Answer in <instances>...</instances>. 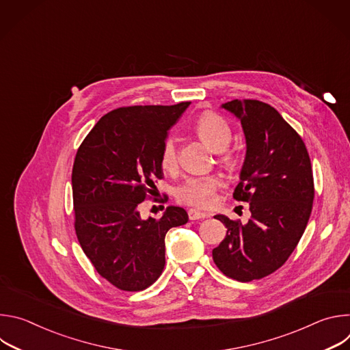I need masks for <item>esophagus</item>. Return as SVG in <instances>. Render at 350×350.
<instances>
[{
	"instance_id": "1",
	"label": "esophagus",
	"mask_w": 350,
	"mask_h": 350,
	"mask_svg": "<svg viewBox=\"0 0 350 350\" xmlns=\"http://www.w3.org/2000/svg\"><path fill=\"white\" fill-rule=\"evenodd\" d=\"M188 217H189V220H199V219L208 217V213L201 212V211H196V209H189L188 211Z\"/></svg>"
}]
</instances>
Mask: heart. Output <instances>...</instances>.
<instances>
[{
    "instance_id": "1",
    "label": "heart",
    "mask_w": 350,
    "mask_h": 350,
    "mask_svg": "<svg viewBox=\"0 0 350 350\" xmlns=\"http://www.w3.org/2000/svg\"><path fill=\"white\" fill-rule=\"evenodd\" d=\"M195 133L215 152H221L230 145L232 134L228 124L215 113H205L195 123ZM221 161L227 166H232V158L230 155L221 157ZM161 163L163 169H173L177 163V149L173 137H167L163 141L161 151ZM223 184L221 177L216 174L193 176L188 177L176 192L180 202L195 206L209 208L215 202V193Z\"/></svg>"
}]
</instances>
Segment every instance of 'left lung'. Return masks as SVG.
<instances>
[{
    "mask_svg": "<svg viewBox=\"0 0 350 350\" xmlns=\"http://www.w3.org/2000/svg\"><path fill=\"white\" fill-rule=\"evenodd\" d=\"M242 124L246 155L234 199L249 204L246 224L217 215L226 238L213 249L219 270L237 281L260 280L291 256L308 226L314 181L306 145L282 116L258 99L226 103Z\"/></svg>",
    "mask_w": 350,
    "mask_h": 350,
    "instance_id": "left-lung-1",
    "label": "left lung"
}]
</instances>
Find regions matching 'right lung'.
<instances>
[{
    "mask_svg": "<svg viewBox=\"0 0 350 350\" xmlns=\"http://www.w3.org/2000/svg\"><path fill=\"white\" fill-rule=\"evenodd\" d=\"M189 104L115 109L77 149L72 170L76 235L98 274L122 291H142L161 277L165 237L188 221L178 206L142 220L138 206L154 195L163 176V141Z\"/></svg>",
    "mask_w": 350,
    "mask_h": 350,
    "instance_id": "obj_1",
    "label": "right lung"
}]
</instances>
